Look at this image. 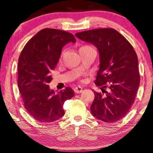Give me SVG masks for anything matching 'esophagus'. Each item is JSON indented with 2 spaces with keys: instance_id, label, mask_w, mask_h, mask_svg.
Here are the masks:
<instances>
[{
  "instance_id": "34e87169",
  "label": "esophagus",
  "mask_w": 153,
  "mask_h": 153,
  "mask_svg": "<svg viewBox=\"0 0 153 153\" xmlns=\"http://www.w3.org/2000/svg\"><path fill=\"white\" fill-rule=\"evenodd\" d=\"M82 89H83V87L82 86H80V85H78V86L75 87L74 91L75 93H80L82 92Z\"/></svg>"
}]
</instances>
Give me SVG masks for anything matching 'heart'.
Masks as SVG:
<instances>
[{
  "label": "heart",
  "mask_w": 153,
  "mask_h": 153,
  "mask_svg": "<svg viewBox=\"0 0 153 153\" xmlns=\"http://www.w3.org/2000/svg\"><path fill=\"white\" fill-rule=\"evenodd\" d=\"M85 47H91V46H89V45H85V46L81 47V48H85Z\"/></svg>",
  "instance_id": "1"
}]
</instances>
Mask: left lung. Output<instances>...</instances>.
<instances>
[{"instance_id": "obj_1", "label": "left lung", "mask_w": 153, "mask_h": 153, "mask_svg": "<svg viewBox=\"0 0 153 153\" xmlns=\"http://www.w3.org/2000/svg\"><path fill=\"white\" fill-rule=\"evenodd\" d=\"M80 40L93 44L99 52V70L91 114L105 123H115L127 115L140 84L138 57L130 42L111 28H97L75 33Z\"/></svg>"}]
</instances>
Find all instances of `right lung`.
<instances>
[{"label":"right lung","instance_id":"1","mask_svg":"<svg viewBox=\"0 0 153 153\" xmlns=\"http://www.w3.org/2000/svg\"><path fill=\"white\" fill-rule=\"evenodd\" d=\"M76 40L71 33L44 28L28 40L18 60L19 90L26 111L40 123H52L64 115L63 105L75 96L71 87L54 92L49 87L50 71L59 59L63 47Z\"/></svg>","mask_w":153,"mask_h":153}]
</instances>
